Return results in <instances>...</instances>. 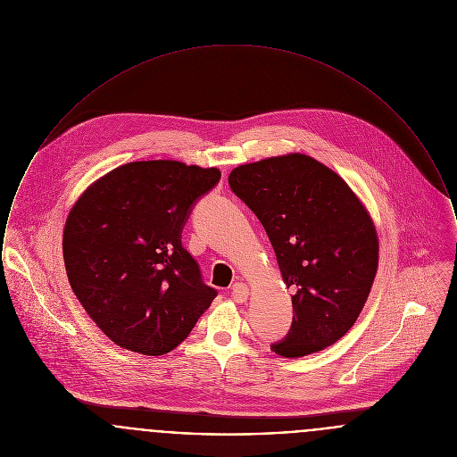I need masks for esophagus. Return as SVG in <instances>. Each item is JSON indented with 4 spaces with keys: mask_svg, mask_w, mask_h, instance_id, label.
Returning <instances> with one entry per match:
<instances>
[{
    "mask_svg": "<svg viewBox=\"0 0 457 457\" xmlns=\"http://www.w3.org/2000/svg\"><path fill=\"white\" fill-rule=\"evenodd\" d=\"M232 298L237 303H245L249 300V287L244 282H237L232 286Z\"/></svg>",
    "mask_w": 457,
    "mask_h": 457,
    "instance_id": "34e87169",
    "label": "esophagus"
}]
</instances>
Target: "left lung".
<instances>
[{
    "label": "left lung",
    "mask_w": 457,
    "mask_h": 457,
    "mask_svg": "<svg viewBox=\"0 0 457 457\" xmlns=\"http://www.w3.org/2000/svg\"><path fill=\"white\" fill-rule=\"evenodd\" d=\"M228 183L262 221L295 289L291 333L272 350L298 359L335 345L359 319L378 272L379 239L364 203L302 153L241 164Z\"/></svg>",
    "instance_id": "8db88e82"
}]
</instances>
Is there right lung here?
<instances>
[{"mask_svg": "<svg viewBox=\"0 0 457 457\" xmlns=\"http://www.w3.org/2000/svg\"><path fill=\"white\" fill-rule=\"evenodd\" d=\"M218 168L135 161L79 195L63 227L69 284L100 331L142 355L175 350L216 296L182 245L194 203Z\"/></svg>", "mask_w": 457, "mask_h": 457, "instance_id": "1", "label": "right lung"}]
</instances>
